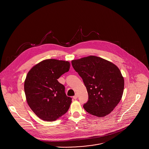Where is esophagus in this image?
I'll return each mask as SVG.
<instances>
[{
	"label": "esophagus",
	"mask_w": 149,
	"mask_h": 149,
	"mask_svg": "<svg viewBox=\"0 0 149 149\" xmlns=\"http://www.w3.org/2000/svg\"><path fill=\"white\" fill-rule=\"evenodd\" d=\"M73 97V99H76L78 97V95H77V94H76V95H75Z\"/></svg>",
	"instance_id": "obj_1"
}]
</instances>
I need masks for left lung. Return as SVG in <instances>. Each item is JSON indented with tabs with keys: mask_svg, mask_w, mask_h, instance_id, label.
<instances>
[{
	"mask_svg": "<svg viewBox=\"0 0 149 149\" xmlns=\"http://www.w3.org/2000/svg\"><path fill=\"white\" fill-rule=\"evenodd\" d=\"M82 78L88 93L84 108L89 113L102 117L109 114L120 101L124 79L115 64L100 57L90 56L72 61Z\"/></svg>",
	"mask_w": 149,
	"mask_h": 149,
	"instance_id": "1",
	"label": "left lung"
}]
</instances>
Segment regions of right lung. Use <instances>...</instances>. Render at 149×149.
<instances>
[{
    "instance_id": "obj_1",
    "label": "right lung",
    "mask_w": 149,
    "mask_h": 149,
    "mask_svg": "<svg viewBox=\"0 0 149 149\" xmlns=\"http://www.w3.org/2000/svg\"><path fill=\"white\" fill-rule=\"evenodd\" d=\"M69 68L68 61L49 59L33 66L27 74L24 84L27 102L45 121L57 120L69 108L72 98L66 95L64 85L57 80Z\"/></svg>"
}]
</instances>
